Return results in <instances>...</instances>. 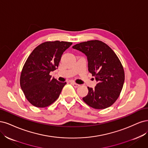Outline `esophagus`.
I'll use <instances>...</instances> for the list:
<instances>
[{
    "instance_id": "esophagus-1",
    "label": "esophagus",
    "mask_w": 148,
    "mask_h": 148,
    "mask_svg": "<svg viewBox=\"0 0 148 148\" xmlns=\"http://www.w3.org/2000/svg\"><path fill=\"white\" fill-rule=\"evenodd\" d=\"M71 84H72V85H73V86L75 87V88H77L80 86L79 84H75L74 82H71Z\"/></svg>"
}]
</instances>
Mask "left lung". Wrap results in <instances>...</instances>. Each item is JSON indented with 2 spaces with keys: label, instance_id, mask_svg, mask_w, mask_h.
I'll return each mask as SVG.
<instances>
[{
  "label": "left lung",
  "instance_id": "obj_1",
  "mask_svg": "<svg viewBox=\"0 0 148 148\" xmlns=\"http://www.w3.org/2000/svg\"><path fill=\"white\" fill-rule=\"evenodd\" d=\"M87 57L88 71L98 84L82 98L90 107L103 109L111 106L120 95L125 80L123 66L116 54L98 40L81 42L73 47Z\"/></svg>",
  "mask_w": 148,
  "mask_h": 148
}]
</instances>
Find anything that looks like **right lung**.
Listing matches in <instances>:
<instances>
[{
    "mask_svg": "<svg viewBox=\"0 0 148 148\" xmlns=\"http://www.w3.org/2000/svg\"><path fill=\"white\" fill-rule=\"evenodd\" d=\"M72 42H45L32 51L24 65L20 86L26 99L37 108L50 106L58 99L66 82H61L50 75L58 68L63 52Z\"/></svg>",
    "mask_w": 148,
    "mask_h": 148,
    "instance_id": "1",
    "label": "right lung"
}]
</instances>
